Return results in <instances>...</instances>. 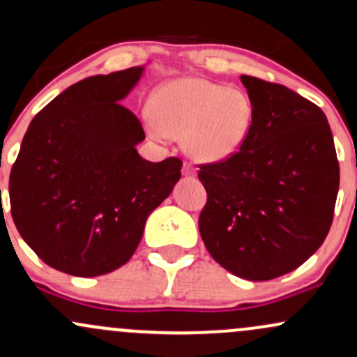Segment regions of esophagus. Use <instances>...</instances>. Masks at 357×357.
I'll list each match as a JSON object with an SVG mask.
<instances>
[{
  "label": "esophagus",
  "mask_w": 357,
  "mask_h": 357,
  "mask_svg": "<svg viewBox=\"0 0 357 357\" xmlns=\"http://www.w3.org/2000/svg\"><path fill=\"white\" fill-rule=\"evenodd\" d=\"M183 174L190 178V176H195V174H196V169L190 165V162H184V166H183Z\"/></svg>",
  "instance_id": "34e87169"
}]
</instances>
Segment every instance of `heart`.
<instances>
[{
  "label": "heart",
  "mask_w": 357,
  "mask_h": 357,
  "mask_svg": "<svg viewBox=\"0 0 357 357\" xmlns=\"http://www.w3.org/2000/svg\"><path fill=\"white\" fill-rule=\"evenodd\" d=\"M253 105L240 89L178 79L155 90L146 124L155 137L183 136L184 149L204 162L230 159L252 126Z\"/></svg>",
  "instance_id": "b5f03b06"
}]
</instances>
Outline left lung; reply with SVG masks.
Segmentation results:
<instances>
[{"label":"left lung","instance_id":"obj_1","mask_svg":"<svg viewBox=\"0 0 357 357\" xmlns=\"http://www.w3.org/2000/svg\"><path fill=\"white\" fill-rule=\"evenodd\" d=\"M253 105L243 146L199 165V233L233 275L270 280L317 252L331 230L339 161L326 114L280 84L241 75Z\"/></svg>","mask_w":357,"mask_h":357}]
</instances>
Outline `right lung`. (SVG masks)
Here are the masks:
<instances>
[{"label": "right lung", "instance_id": "right-lung-1", "mask_svg": "<svg viewBox=\"0 0 357 357\" xmlns=\"http://www.w3.org/2000/svg\"><path fill=\"white\" fill-rule=\"evenodd\" d=\"M142 68L77 82L33 117L10 173L11 216L47 265L97 277L129 261L147 216L181 178L179 158L137 154L141 121L121 104Z\"/></svg>", "mask_w": 357, "mask_h": 357}]
</instances>
